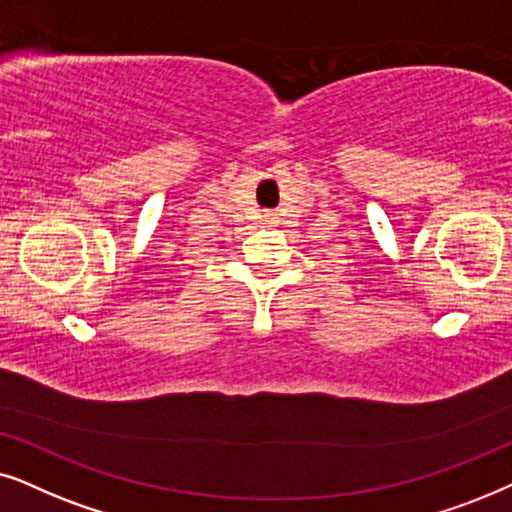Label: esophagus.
<instances>
[{"label": "esophagus", "instance_id": "34e87169", "mask_svg": "<svg viewBox=\"0 0 512 512\" xmlns=\"http://www.w3.org/2000/svg\"><path fill=\"white\" fill-rule=\"evenodd\" d=\"M264 224H269V227H276L278 217L274 213H267V215H264Z\"/></svg>", "mask_w": 512, "mask_h": 512}]
</instances>
